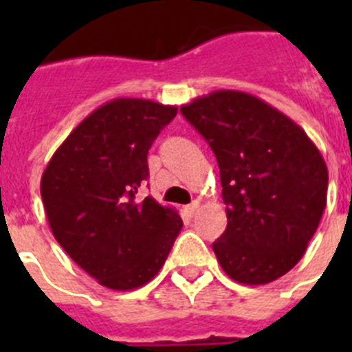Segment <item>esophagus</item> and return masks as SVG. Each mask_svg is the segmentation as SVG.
I'll use <instances>...</instances> for the list:
<instances>
[{"instance_id": "obj_1", "label": "esophagus", "mask_w": 352, "mask_h": 352, "mask_svg": "<svg viewBox=\"0 0 352 352\" xmlns=\"http://www.w3.org/2000/svg\"><path fill=\"white\" fill-rule=\"evenodd\" d=\"M184 210H186V214L190 215V217H193V215H195L199 212V201H193V203L188 204V206Z\"/></svg>"}]
</instances>
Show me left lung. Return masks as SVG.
<instances>
[{
  "instance_id": "left-lung-1",
  "label": "left lung",
  "mask_w": 352,
  "mask_h": 352,
  "mask_svg": "<svg viewBox=\"0 0 352 352\" xmlns=\"http://www.w3.org/2000/svg\"><path fill=\"white\" fill-rule=\"evenodd\" d=\"M219 164L225 234L214 252L234 281L267 285L298 265L327 204L329 171L294 120L243 91H214L181 107Z\"/></svg>"
}]
</instances>
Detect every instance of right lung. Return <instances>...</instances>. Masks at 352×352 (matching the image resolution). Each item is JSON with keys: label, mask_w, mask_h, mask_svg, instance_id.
Returning a JSON list of instances; mask_svg holds the SVG:
<instances>
[{"label": "right lung", "mask_w": 352, "mask_h": 352, "mask_svg": "<svg viewBox=\"0 0 352 352\" xmlns=\"http://www.w3.org/2000/svg\"><path fill=\"white\" fill-rule=\"evenodd\" d=\"M177 106L115 98L74 127L41 175L52 235L80 268L111 290H133L159 274L182 228L179 212L138 201L148 149Z\"/></svg>", "instance_id": "1"}]
</instances>
